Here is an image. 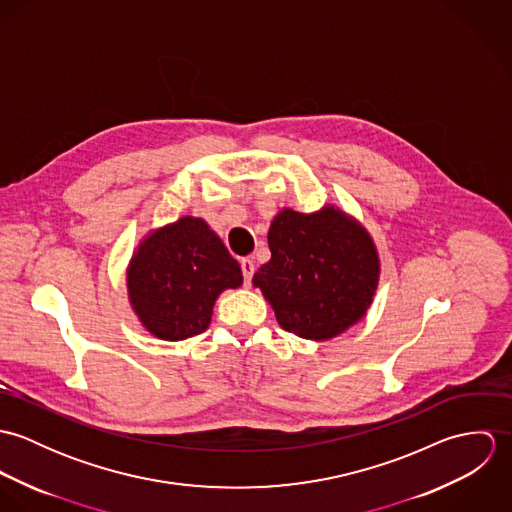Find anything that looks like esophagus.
I'll return each mask as SVG.
<instances>
[{"instance_id":"esophagus-1","label":"esophagus","mask_w":512,"mask_h":512,"mask_svg":"<svg viewBox=\"0 0 512 512\" xmlns=\"http://www.w3.org/2000/svg\"><path fill=\"white\" fill-rule=\"evenodd\" d=\"M240 268H242V276H244V284L250 286L252 276H254V262L250 258H242L240 260Z\"/></svg>"}]
</instances>
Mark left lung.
Listing matches in <instances>:
<instances>
[{
    "mask_svg": "<svg viewBox=\"0 0 512 512\" xmlns=\"http://www.w3.org/2000/svg\"><path fill=\"white\" fill-rule=\"evenodd\" d=\"M268 246L272 258L252 284L270 301L282 329L325 341L363 319L380 262L357 220L331 205L311 215L284 209L272 220Z\"/></svg>",
    "mask_w": 512,
    "mask_h": 512,
    "instance_id": "left-lung-1",
    "label": "left lung"
}]
</instances>
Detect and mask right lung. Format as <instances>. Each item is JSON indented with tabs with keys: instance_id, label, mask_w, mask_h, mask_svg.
<instances>
[{
	"instance_id": "1",
	"label": "right lung",
	"mask_w": 512,
	"mask_h": 512,
	"mask_svg": "<svg viewBox=\"0 0 512 512\" xmlns=\"http://www.w3.org/2000/svg\"><path fill=\"white\" fill-rule=\"evenodd\" d=\"M242 286L238 262L203 219L183 217L149 232L128 266L132 309L153 337L203 333L220 293Z\"/></svg>"
}]
</instances>
